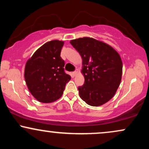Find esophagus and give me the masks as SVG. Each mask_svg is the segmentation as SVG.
<instances>
[{
	"mask_svg": "<svg viewBox=\"0 0 149 149\" xmlns=\"http://www.w3.org/2000/svg\"><path fill=\"white\" fill-rule=\"evenodd\" d=\"M77 74H78V71H74V72L73 73V75L74 76H77Z\"/></svg>",
	"mask_w": 149,
	"mask_h": 149,
	"instance_id": "34e87169",
	"label": "esophagus"
}]
</instances>
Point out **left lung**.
Masks as SVG:
<instances>
[{
  "mask_svg": "<svg viewBox=\"0 0 149 149\" xmlns=\"http://www.w3.org/2000/svg\"><path fill=\"white\" fill-rule=\"evenodd\" d=\"M83 60L85 83L78 88L80 97L92 107L102 106L116 94L122 78L123 63L111 46L90 37L70 41Z\"/></svg>",
  "mask_w": 149,
  "mask_h": 149,
  "instance_id": "left-lung-1",
  "label": "left lung"
}]
</instances>
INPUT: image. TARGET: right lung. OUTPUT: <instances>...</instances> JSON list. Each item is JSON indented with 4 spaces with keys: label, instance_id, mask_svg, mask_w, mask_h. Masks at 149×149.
<instances>
[{
    "label": "right lung",
    "instance_id": "obj_1",
    "mask_svg": "<svg viewBox=\"0 0 149 149\" xmlns=\"http://www.w3.org/2000/svg\"><path fill=\"white\" fill-rule=\"evenodd\" d=\"M64 43L58 40L47 42L26 63V83L38 102L52 103L59 100L71 80V76L64 72V61L60 57Z\"/></svg>",
    "mask_w": 149,
    "mask_h": 149
}]
</instances>
